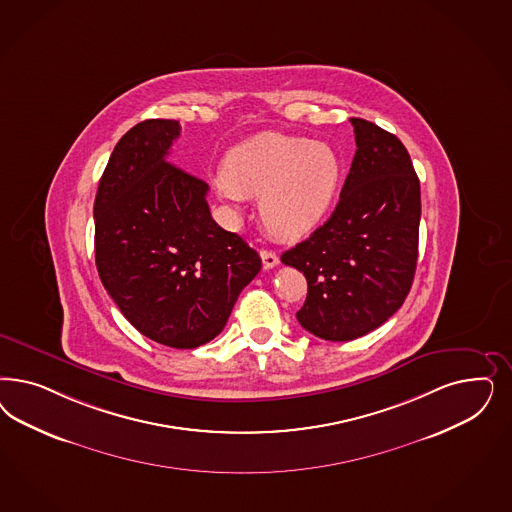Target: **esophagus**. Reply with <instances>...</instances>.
<instances>
[{
    "label": "esophagus",
    "instance_id": "1",
    "mask_svg": "<svg viewBox=\"0 0 512 512\" xmlns=\"http://www.w3.org/2000/svg\"><path fill=\"white\" fill-rule=\"evenodd\" d=\"M262 264L265 269H273L275 265H279V256L273 250H262Z\"/></svg>",
    "mask_w": 512,
    "mask_h": 512
}]
</instances>
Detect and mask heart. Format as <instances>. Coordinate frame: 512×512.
Returning <instances> with one entry per match:
<instances>
[{
	"instance_id": "1",
	"label": "heart",
	"mask_w": 512,
	"mask_h": 512,
	"mask_svg": "<svg viewBox=\"0 0 512 512\" xmlns=\"http://www.w3.org/2000/svg\"><path fill=\"white\" fill-rule=\"evenodd\" d=\"M343 164L330 145L281 133H262L231 150L216 179L220 196L260 198L267 231L299 239L330 211Z\"/></svg>"
}]
</instances>
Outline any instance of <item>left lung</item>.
<instances>
[{
    "instance_id": "left-lung-1",
    "label": "left lung",
    "mask_w": 512,
    "mask_h": 512,
    "mask_svg": "<svg viewBox=\"0 0 512 512\" xmlns=\"http://www.w3.org/2000/svg\"><path fill=\"white\" fill-rule=\"evenodd\" d=\"M356 154L330 218L281 256L307 279L297 322L326 341L377 330L411 290L420 228V181L403 143L350 120Z\"/></svg>"
}]
</instances>
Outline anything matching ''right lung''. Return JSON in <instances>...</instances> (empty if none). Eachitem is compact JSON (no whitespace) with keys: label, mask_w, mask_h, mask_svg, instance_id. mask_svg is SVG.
I'll return each mask as SVG.
<instances>
[{"label":"right lung","mask_w":512,"mask_h":512,"mask_svg":"<svg viewBox=\"0 0 512 512\" xmlns=\"http://www.w3.org/2000/svg\"><path fill=\"white\" fill-rule=\"evenodd\" d=\"M177 120L149 118L122 135L94 201L99 279L133 328L171 348H196L224 330L262 260L222 230L207 182L167 162Z\"/></svg>","instance_id":"obj_1"}]
</instances>
